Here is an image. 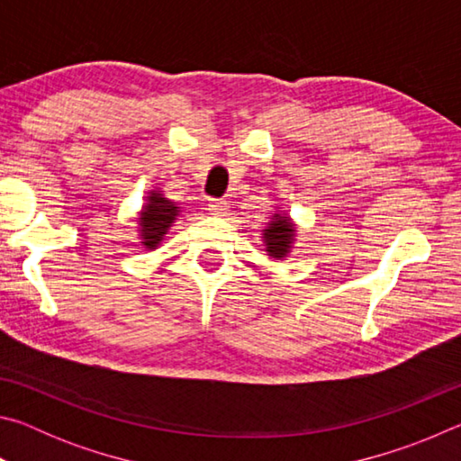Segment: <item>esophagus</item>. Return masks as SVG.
<instances>
[{"label": "esophagus", "instance_id": "esophagus-1", "mask_svg": "<svg viewBox=\"0 0 461 461\" xmlns=\"http://www.w3.org/2000/svg\"><path fill=\"white\" fill-rule=\"evenodd\" d=\"M209 212H212L213 215H225L228 213V209H230V205H228V201H223V199H209Z\"/></svg>", "mask_w": 461, "mask_h": 461}]
</instances>
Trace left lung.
Here are the masks:
<instances>
[{
  "instance_id": "8db88e82",
  "label": "left lung",
  "mask_w": 461,
  "mask_h": 461,
  "mask_svg": "<svg viewBox=\"0 0 461 461\" xmlns=\"http://www.w3.org/2000/svg\"><path fill=\"white\" fill-rule=\"evenodd\" d=\"M262 236L264 244H267L268 256H272V258H285L293 244L294 228L288 217L275 213L272 215V221L268 223V228L262 231Z\"/></svg>"
}]
</instances>
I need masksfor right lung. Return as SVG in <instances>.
<instances>
[{
	"mask_svg": "<svg viewBox=\"0 0 461 461\" xmlns=\"http://www.w3.org/2000/svg\"><path fill=\"white\" fill-rule=\"evenodd\" d=\"M176 215L178 207H175V203L162 197V193L152 191L144 205L142 215H140V236H142V244L150 249L158 246L162 236H165Z\"/></svg>",
	"mask_w": 461,
	"mask_h": 461,
	"instance_id": "1",
	"label": "right lung"
}]
</instances>
